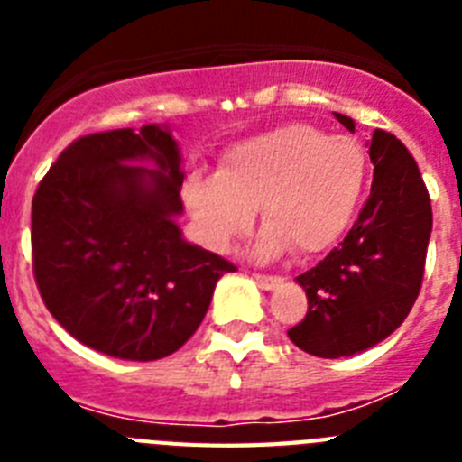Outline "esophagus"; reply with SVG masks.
Here are the masks:
<instances>
[{
	"label": "esophagus",
	"mask_w": 462,
	"mask_h": 462,
	"mask_svg": "<svg viewBox=\"0 0 462 462\" xmlns=\"http://www.w3.org/2000/svg\"><path fill=\"white\" fill-rule=\"evenodd\" d=\"M254 280L259 282L261 289H266V291H271V289L280 287L282 284V277L277 275H263V273H254Z\"/></svg>",
	"instance_id": "34e87169"
}]
</instances>
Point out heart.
I'll list each match as a JSON object with an SVG mask.
<instances>
[{"label":"heart","instance_id":"b5f03b06","mask_svg":"<svg viewBox=\"0 0 462 462\" xmlns=\"http://www.w3.org/2000/svg\"><path fill=\"white\" fill-rule=\"evenodd\" d=\"M368 180V154L354 138L287 125L228 148L217 175L194 173L185 201L203 243L215 252L247 234L259 210L256 254L273 259L291 247L317 254L352 224Z\"/></svg>","mask_w":462,"mask_h":462}]
</instances>
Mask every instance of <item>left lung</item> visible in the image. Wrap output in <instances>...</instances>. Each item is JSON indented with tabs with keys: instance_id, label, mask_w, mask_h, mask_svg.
<instances>
[{
	"instance_id": "left-lung-1",
	"label": "left lung",
	"mask_w": 462,
	"mask_h": 462,
	"mask_svg": "<svg viewBox=\"0 0 462 462\" xmlns=\"http://www.w3.org/2000/svg\"><path fill=\"white\" fill-rule=\"evenodd\" d=\"M336 117L354 132L352 117ZM370 162L373 187L352 231L296 277L308 296V314L287 333L312 356H354L386 340L421 291L432 208L419 166L382 129L370 138Z\"/></svg>"
}]
</instances>
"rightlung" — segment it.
<instances>
[{"mask_svg": "<svg viewBox=\"0 0 462 462\" xmlns=\"http://www.w3.org/2000/svg\"><path fill=\"white\" fill-rule=\"evenodd\" d=\"M150 158L157 170L134 165ZM180 150L166 126L80 136L32 201V268L48 312L125 361L178 352L236 266L182 240Z\"/></svg>", "mask_w": 462, "mask_h": 462, "instance_id": "1", "label": "right lung"}]
</instances>
